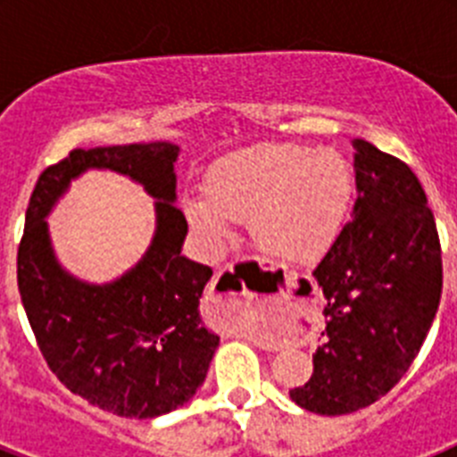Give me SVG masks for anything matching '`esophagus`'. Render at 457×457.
Masks as SVG:
<instances>
[{"label": "esophagus", "mask_w": 457, "mask_h": 457, "mask_svg": "<svg viewBox=\"0 0 457 457\" xmlns=\"http://www.w3.org/2000/svg\"><path fill=\"white\" fill-rule=\"evenodd\" d=\"M228 285H233L237 290L231 291L228 288ZM210 290H212L215 295H220V297H224V295H245V288L237 284V277H236V272H233V265H226L224 270H220V274L215 277V281H212V288Z\"/></svg>", "instance_id": "34e87169"}]
</instances>
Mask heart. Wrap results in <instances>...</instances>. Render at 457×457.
I'll return each mask as SVG.
<instances>
[{
	"label": "heart",
	"mask_w": 457,
	"mask_h": 457,
	"mask_svg": "<svg viewBox=\"0 0 457 457\" xmlns=\"http://www.w3.org/2000/svg\"><path fill=\"white\" fill-rule=\"evenodd\" d=\"M353 189V171L338 153L265 144L217 162L205 179L208 201H189L187 215L215 242L228 237L231 221L247 220L261 252L302 265L332 247Z\"/></svg>",
	"instance_id": "obj_1"
}]
</instances>
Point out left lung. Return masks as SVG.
<instances>
[{"instance_id": "left-lung-1", "label": "left lung", "mask_w": 457, "mask_h": 457, "mask_svg": "<svg viewBox=\"0 0 457 457\" xmlns=\"http://www.w3.org/2000/svg\"><path fill=\"white\" fill-rule=\"evenodd\" d=\"M357 201L313 270L325 341L313 375L290 398L316 414H350L398 385L421 350L442 297V245L417 173L364 139L354 141Z\"/></svg>"}]
</instances>
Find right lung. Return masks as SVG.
I'll return each instance as SVG.
<instances>
[{"label": "right lung", "instance_id": "obj_1", "mask_svg": "<svg viewBox=\"0 0 457 457\" xmlns=\"http://www.w3.org/2000/svg\"><path fill=\"white\" fill-rule=\"evenodd\" d=\"M179 146L72 148L31 192L18 247V288L38 350L66 389L119 417L153 419L196 394L220 337L201 325L199 297L212 270L180 256L187 221L176 201ZM87 168H112L158 199V231L147 256L123 278L88 287L63 273L45 215Z\"/></svg>", "mask_w": 457, "mask_h": 457}]
</instances>
